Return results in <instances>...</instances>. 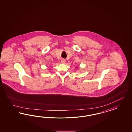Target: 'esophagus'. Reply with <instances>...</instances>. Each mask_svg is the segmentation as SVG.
Instances as JSON below:
<instances>
[{
  "instance_id": "34e87169",
  "label": "esophagus",
  "mask_w": 132,
  "mask_h": 132,
  "mask_svg": "<svg viewBox=\"0 0 132 132\" xmlns=\"http://www.w3.org/2000/svg\"><path fill=\"white\" fill-rule=\"evenodd\" d=\"M65 61H66V60L64 59H61V62L62 63H64L65 62Z\"/></svg>"
}]
</instances>
